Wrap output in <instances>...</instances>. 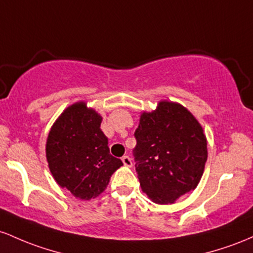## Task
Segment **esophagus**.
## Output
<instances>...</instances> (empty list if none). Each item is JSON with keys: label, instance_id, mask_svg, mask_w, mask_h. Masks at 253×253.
I'll return each mask as SVG.
<instances>
[{"label": "esophagus", "instance_id": "obj_1", "mask_svg": "<svg viewBox=\"0 0 253 253\" xmlns=\"http://www.w3.org/2000/svg\"><path fill=\"white\" fill-rule=\"evenodd\" d=\"M122 161H123V165H124V166L130 167V166H131V165H132L131 159H130L129 157H127V155H124V157L122 158Z\"/></svg>", "mask_w": 253, "mask_h": 253}]
</instances>
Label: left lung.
<instances>
[{
    "mask_svg": "<svg viewBox=\"0 0 253 253\" xmlns=\"http://www.w3.org/2000/svg\"><path fill=\"white\" fill-rule=\"evenodd\" d=\"M135 138L136 172L153 202L173 203L198 185L208 158L207 138L185 107L160 101L157 110L142 113Z\"/></svg>",
    "mask_w": 253,
    "mask_h": 253,
    "instance_id": "left-lung-1",
    "label": "left lung"
}]
</instances>
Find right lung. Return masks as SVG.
<instances>
[{"label":"right lung","mask_w":253,"mask_h":253,"mask_svg":"<svg viewBox=\"0 0 253 253\" xmlns=\"http://www.w3.org/2000/svg\"><path fill=\"white\" fill-rule=\"evenodd\" d=\"M103 118L86 103L67 107L51 127L46 159L61 188L80 200L95 198L106 189L121 159L110 154L109 140L101 131Z\"/></svg>","instance_id":"right-lung-1"}]
</instances>
